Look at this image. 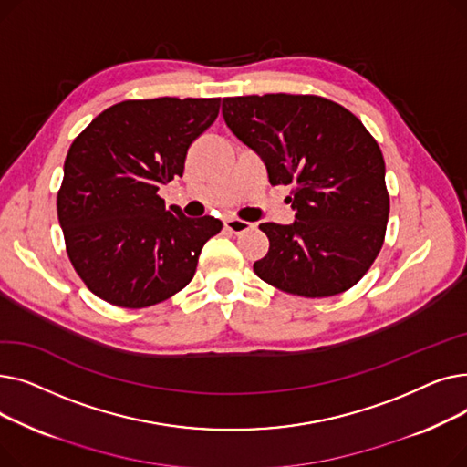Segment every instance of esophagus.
Masks as SVG:
<instances>
[{"instance_id":"obj_1","label":"esophagus","mask_w":467,"mask_h":467,"mask_svg":"<svg viewBox=\"0 0 467 467\" xmlns=\"http://www.w3.org/2000/svg\"><path fill=\"white\" fill-rule=\"evenodd\" d=\"M223 225H225L227 231L234 233V234L246 233V231H250V229L254 227L252 223H248V221H242V219H236V217H227V219L223 221Z\"/></svg>"}]
</instances>
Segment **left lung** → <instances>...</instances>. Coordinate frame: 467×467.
Masks as SVG:
<instances>
[{"mask_svg": "<svg viewBox=\"0 0 467 467\" xmlns=\"http://www.w3.org/2000/svg\"><path fill=\"white\" fill-rule=\"evenodd\" d=\"M231 132L263 159L271 185H293L291 225L261 223L255 275L308 299L356 285L386 234L389 194L377 140L347 108L314 94L223 98Z\"/></svg>", "mask_w": 467, "mask_h": 467, "instance_id": "left-lung-1", "label": "left lung"}]
</instances>
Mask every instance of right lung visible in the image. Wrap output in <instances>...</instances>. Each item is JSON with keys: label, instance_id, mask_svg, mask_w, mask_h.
I'll list each match as a JSON object with an SVG mask.
<instances>
[{"label": "right lung", "instance_id": "add662e5", "mask_svg": "<svg viewBox=\"0 0 467 467\" xmlns=\"http://www.w3.org/2000/svg\"><path fill=\"white\" fill-rule=\"evenodd\" d=\"M221 98L125 100L76 138L57 196L66 252L102 301L145 308L194 276L204 244L223 223L166 210L161 185L183 176L191 143L210 129Z\"/></svg>", "mask_w": 467, "mask_h": 467}]
</instances>
